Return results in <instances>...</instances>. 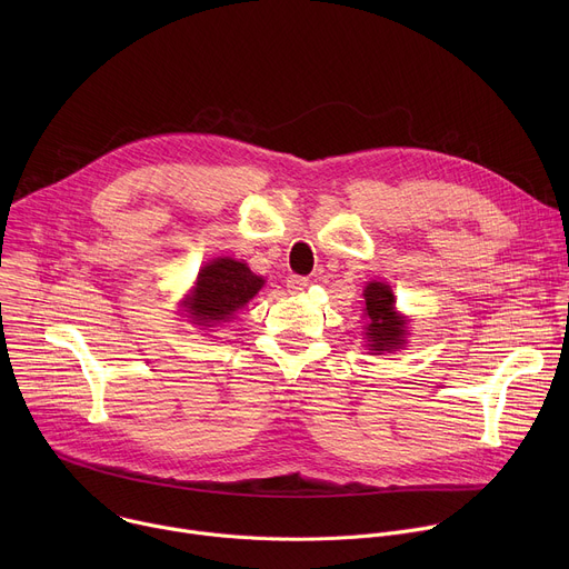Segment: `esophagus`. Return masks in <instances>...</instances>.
<instances>
[{"label":"esophagus","instance_id":"obj_1","mask_svg":"<svg viewBox=\"0 0 569 569\" xmlns=\"http://www.w3.org/2000/svg\"><path fill=\"white\" fill-rule=\"evenodd\" d=\"M286 286L290 292H301L308 286V277H299V274H290L286 279Z\"/></svg>","mask_w":569,"mask_h":569}]
</instances>
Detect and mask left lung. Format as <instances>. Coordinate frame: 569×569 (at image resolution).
<instances>
[{"label": "left lung", "instance_id": "8db88e82", "mask_svg": "<svg viewBox=\"0 0 569 569\" xmlns=\"http://www.w3.org/2000/svg\"><path fill=\"white\" fill-rule=\"evenodd\" d=\"M367 338L371 351H393L405 345V319L393 312V295L389 286L373 281L365 288Z\"/></svg>", "mask_w": 569, "mask_h": 569}]
</instances>
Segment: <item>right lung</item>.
<instances>
[{
  "label": "right lung",
  "mask_w": 569,
  "mask_h": 569,
  "mask_svg": "<svg viewBox=\"0 0 569 569\" xmlns=\"http://www.w3.org/2000/svg\"><path fill=\"white\" fill-rule=\"evenodd\" d=\"M263 286L246 263L233 259H216L198 274L193 295L187 301V312L202 327L227 321L240 306H246Z\"/></svg>",
  "instance_id": "obj_1"
}]
</instances>
